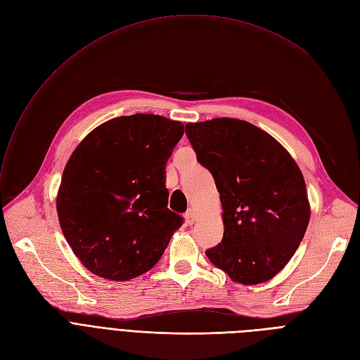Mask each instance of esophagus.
<instances>
[{"label": "esophagus", "mask_w": 360, "mask_h": 360, "mask_svg": "<svg viewBox=\"0 0 360 360\" xmlns=\"http://www.w3.org/2000/svg\"><path fill=\"white\" fill-rule=\"evenodd\" d=\"M184 219H186L187 224L193 226L195 222H196V212H195V210H189V211H187V212L184 214Z\"/></svg>", "instance_id": "obj_1"}]
</instances>
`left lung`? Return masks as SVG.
Here are the masks:
<instances>
[{
	"instance_id": "1",
	"label": "left lung",
	"mask_w": 360,
	"mask_h": 360,
	"mask_svg": "<svg viewBox=\"0 0 360 360\" xmlns=\"http://www.w3.org/2000/svg\"><path fill=\"white\" fill-rule=\"evenodd\" d=\"M186 134L222 205V240L205 253L233 281L271 280L292 259L309 224L300 168L271 134L243 120L187 123Z\"/></svg>"
}]
</instances>
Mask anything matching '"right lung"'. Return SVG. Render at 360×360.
<instances>
[{
    "instance_id": "right-lung-1",
    "label": "right lung",
    "mask_w": 360,
    "mask_h": 360,
    "mask_svg": "<svg viewBox=\"0 0 360 360\" xmlns=\"http://www.w3.org/2000/svg\"><path fill=\"white\" fill-rule=\"evenodd\" d=\"M183 133V123L162 115L117 117L92 130L67 161L57 195L60 226L95 276H142L181 227L183 218L167 208L165 165Z\"/></svg>"
}]
</instances>
